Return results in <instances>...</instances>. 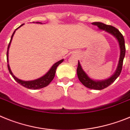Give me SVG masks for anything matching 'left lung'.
<instances>
[{"mask_svg":"<svg viewBox=\"0 0 130 130\" xmlns=\"http://www.w3.org/2000/svg\"><path fill=\"white\" fill-rule=\"evenodd\" d=\"M92 24L98 26L99 29L104 30L106 32H109L110 35L114 36L118 40L120 50L119 61H118V67H117L116 71L114 73L113 75L111 76V77L108 79H106V80H94L93 79L90 78L88 76V74L84 72V70L82 69L79 61L78 62V67L76 71H77V75L79 80L80 81L81 83L83 85L85 86L87 88H88L100 90L106 88L107 87L113 83L115 80L120 74L122 69L123 60H124L125 54H126V47H125V41L124 37L117 28H115V27H112L111 25L104 24V23H101V22H94V23H92Z\"/></svg>","mask_w":130,"mask_h":130,"instance_id":"8db88e82","label":"left lung"}]
</instances>
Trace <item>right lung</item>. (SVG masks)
<instances>
[{"label":"right lung","mask_w":130,"mask_h":130,"mask_svg":"<svg viewBox=\"0 0 130 130\" xmlns=\"http://www.w3.org/2000/svg\"><path fill=\"white\" fill-rule=\"evenodd\" d=\"M38 23H41L40 22H37ZM23 24H22L21 25H20L18 28H20V27L23 25ZM17 28L15 29L14 32L12 34V37H11V40L10 41V43H9L8 46V50H7V62H8V71L10 72V73L11 74V75L12 76V77L14 78L15 81H16L18 83L20 84V85L23 86L25 88H27L28 89H31V90H37V89H40L42 88H44V87L47 86L48 84L50 83V82L52 81V80L54 79V76H55V74H56V69H57V67H58V65L59 64H61L62 62L63 61V59H61V60L59 61L57 63L54 64L52 67H51V69L48 71V72L46 73L45 75H44L43 76L39 78L38 79H36V80H31V81H24L22 80H20V79L18 78L17 77H15L14 75L12 73V71L10 69V65L8 64V49L10 48V45L11 42H12V38L13 37V35L15 33V31L18 29Z\"/></svg>","instance_id":"add662e5"}]
</instances>
